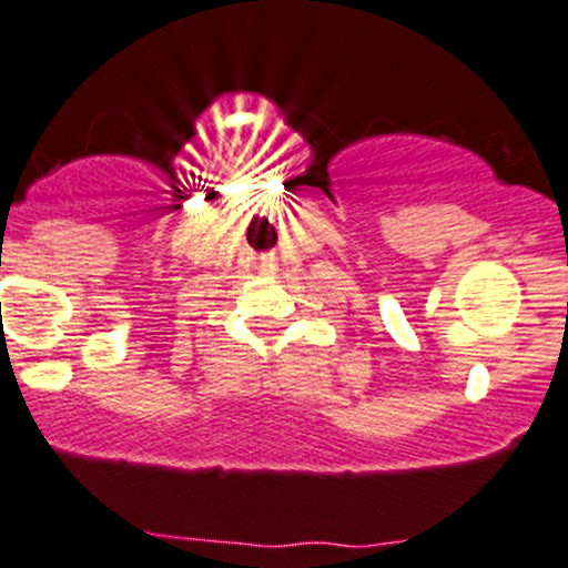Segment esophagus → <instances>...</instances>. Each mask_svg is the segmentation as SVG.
<instances>
[{
  "label": "esophagus",
  "mask_w": 568,
  "mask_h": 568,
  "mask_svg": "<svg viewBox=\"0 0 568 568\" xmlns=\"http://www.w3.org/2000/svg\"><path fill=\"white\" fill-rule=\"evenodd\" d=\"M260 271H263V273H271V271H276V263H273V260L271 257H263V260H260Z\"/></svg>",
  "instance_id": "esophagus-1"
}]
</instances>
